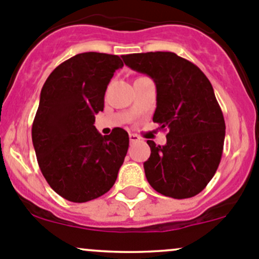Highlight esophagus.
<instances>
[{
    "mask_svg": "<svg viewBox=\"0 0 259 259\" xmlns=\"http://www.w3.org/2000/svg\"><path fill=\"white\" fill-rule=\"evenodd\" d=\"M129 140H130V143H138L140 140V138L138 137L137 134H129Z\"/></svg>",
    "mask_w": 259,
    "mask_h": 259,
    "instance_id": "1",
    "label": "esophagus"
}]
</instances>
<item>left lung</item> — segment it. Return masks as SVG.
Instances as JSON below:
<instances>
[{
  "mask_svg": "<svg viewBox=\"0 0 259 259\" xmlns=\"http://www.w3.org/2000/svg\"><path fill=\"white\" fill-rule=\"evenodd\" d=\"M122 60L154 80L153 121L168 130L165 145L146 142L151 150L144 163L149 184L176 199L199 194L218 169L226 137L223 113L210 81L199 67L174 52L130 54Z\"/></svg>",
  "mask_w": 259,
  "mask_h": 259,
  "instance_id": "1",
  "label": "left lung"
}]
</instances>
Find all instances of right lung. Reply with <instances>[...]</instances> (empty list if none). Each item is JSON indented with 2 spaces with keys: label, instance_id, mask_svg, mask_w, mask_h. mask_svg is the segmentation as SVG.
I'll return each instance as SVG.
<instances>
[{
  "label": "right lung",
  "instance_id": "right-lung-1",
  "mask_svg": "<svg viewBox=\"0 0 259 259\" xmlns=\"http://www.w3.org/2000/svg\"><path fill=\"white\" fill-rule=\"evenodd\" d=\"M122 66L117 55L83 52L60 64L42 86L33 148L46 182L70 202H89L109 192L124 163L127 133L117 127L103 137L94 126L106 88Z\"/></svg>",
  "mask_w": 259,
  "mask_h": 259
}]
</instances>
